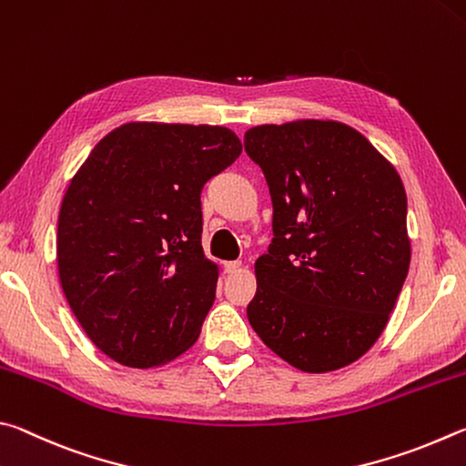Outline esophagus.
<instances>
[{"label":"esophagus","instance_id":"34e87169","mask_svg":"<svg viewBox=\"0 0 466 466\" xmlns=\"http://www.w3.org/2000/svg\"><path fill=\"white\" fill-rule=\"evenodd\" d=\"M239 270H241L239 259H235V262H225V272L227 274H235V272H239Z\"/></svg>","mask_w":466,"mask_h":466}]
</instances>
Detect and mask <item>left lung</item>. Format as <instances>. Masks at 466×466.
<instances>
[{
	"mask_svg": "<svg viewBox=\"0 0 466 466\" xmlns=\"http://www.w3.org/2000/svg\"><path fill=\"white\" fill-rule=\"evenodd\" d=\"M243 145L274 208L251 328L299 370L356 362L385 329L410 272L401 177L369 138L336 120L254 127Z\"/></svg>",
	"mask_w": 466,
	"mask_h": 466,
	"instance_id": "1",
	"label": "left lung"
}]
</instances>
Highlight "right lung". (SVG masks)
Returning <instances> with one entry per match:
<instances>
[{
  "label": "right lung",
  "mask_w": 466,
  "mask_h": 466,
  "mask_svg": "<svg viewBox=\"0 0 466 466\" xmlns=\"http://www.w3.org/2000/svg\"><path fill=\"white\" fill-rule=\"evenodd\" d=\"M241 155L233 130L128 122L97 143L65 192L56 264L87 338L125 366L186 352L215 300L200 192Z\"/></svg>",
  "instance_id": "obj_1"
}]
</instances>
